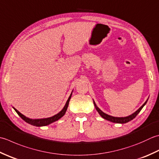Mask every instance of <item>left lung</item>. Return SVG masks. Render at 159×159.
Listing matches in <instances>:
<instances>
[{
    "instance_id": "left-lung-1",
    "label": "left lung",
    "mask_w": 159,
    "mask_h": 159,
    "mask_svg": "<svg viewBox=\"0 0 159 159\" xmlns=\"http://www.w3.org/2000/svg\"><path fill=\"white\" fill-rule=\"evenodd\" d=\"M148 100L145 101V103L142 105V106L140 107L139 110L135 111L134 113L132 114V115H130V116H127V117H121V118H119V117H114V116H110V115H107L106 114H105L104 112H102V111L99 109L97 106H96V103L94 101V106L96 107V110H97L98 112L99 113V114L101 115V116L103 118V119H106L107 120H110L111 121V122H113V123H126L127 122H129V121L132 120V119H134V118L137 116V114L141 111V110H142V108L143 107L144 105L146 104V102H147Z\"/></svg>"
}]
</instances>
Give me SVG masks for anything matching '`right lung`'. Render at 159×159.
<instances>
[{
    "mask_svg": "<svg viewBox=\"0 0 159 159\" xmlns=\"http://www.w3.org/2000/svg\"><path fill=\"white\" fill-rule=\"evenodd\" d=\"M71 94L69 97V98H68V100L66 102V104H65V107H63V110H62L60 111V112H59L57 114L54 115V116L47 118V119H28V118H27L26 116H25L24 115H23L21 113H20L17 110H16L15 108H14V109L15 110V111H16V113L18 115H19L21 119L24 120L27 123L31 124V125H32L34 126H37V127L45 126V125H49V124H50L53 122H54V121H56V120H58V119H60L62 116H64V114H65V112H66V110L67 109L68 105H69V102H70V100L71 98Z\"/></svg>",
    "mask_w": 159,
    "mask_h": 159,
    "instance_id": "1",
    "label": "right lung"
}]
</instances>
